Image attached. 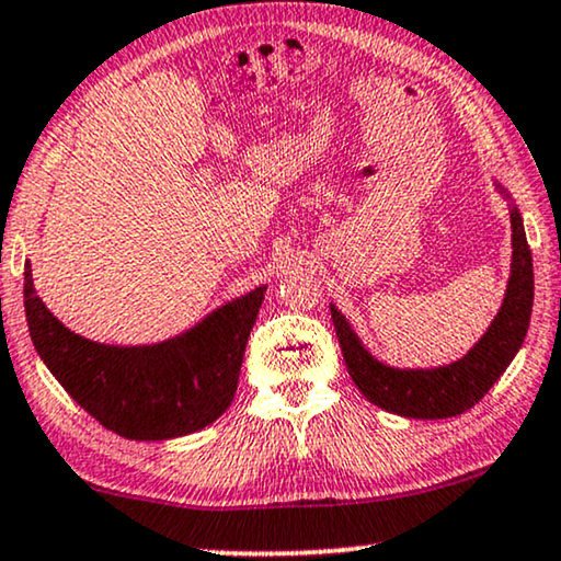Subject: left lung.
<instances>
[{
    "mask_svg": "<svg viewBox=\"0 0 561 561\" xmlns=\"http://www.w3.org/2000/svg\"><path fill=\"white\" fill-rule=\"evenodd\" d=\"M500 186V184H497ZM513 226V261L505 300L492 320L488 333L469 348L459 362L436 369H394L379 362L362 346L351 331L348 320L331 305V318L339 335L343 362L358 392L377 408L402 417H438L461 415L477 405L500 375L518 354L526 339L528 320L534 308V261L528 249L520 213L511 210Z\"/></svg>",
    "mask_w": 561,
    "mask_h": 561,
    "instance_id": "left-lung-1",
    "label": "left lung"
}]
</instances>
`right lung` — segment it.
<instances>
[{
  "mask_svg": "<svg viewBox=\"0 0 561 561\" xmlns=\"http://www.w3.org/2000/svg\"><path fill=\"white\" fill-rule=\"evenodd\" d=\"M264 293L266 287H256L222 305L176 339L107 346L54 318L35 295L25 264V316L43 364L89 415L133 442L186 436L226 413Z\"/></svg>",
  "mask_w": 561,
  "mask_h": 561,
  "instance_id": "right-lung-1",
  "label": "right lung"
}]
</instances>
